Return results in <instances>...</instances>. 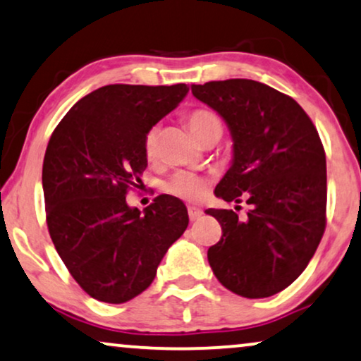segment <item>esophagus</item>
Here are the masks:
<instances>
[{
	"mask_svg": "<svg viewBox=\"0 0 361 361\" xmlns=\"http://www.w3.org/2000/svg\"><path fill=\"white\" fill-rule=\"evenodd\" d=\"M188 216H190L191 223H195V221H198L201 216H203V209L196 208V206H190V208H188Z\"/></svg>",
	"mask_w": 361,
	"mask_h": 361,
	"instance_id": "1",
	"label": "esophagus"
}]
</instances>
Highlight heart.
<instances>
[{
    "mask_svg": "<svg viewBox=\"0 0 361 361\" xmlns=\"http://www.w3.org/2000/svg\"><path fill=\"white\" fill-rule=\"evenodd\" d=\"M186 125H188L190 132L200 143L204 142L206 138L219 135L223 133V122H221L218 115L211 112L208 109H195L186 115ZM158 128L153 127L147 132L145 138H143V150L148 160L157 157L158 153ZM163 190L176 198L186 200V201H196L206 193L208 190V181L195 173L180 171L173 175L170 180L166 181Z\"/></svg>",
    "mask_w": 361,
    "mask_h": 361,
    "instance_id": "obj_1",
    "label": "heart"
}]
</instances>
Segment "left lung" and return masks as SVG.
Returning a JSON list of instances; mask_svg holds the SVG:
<instances>
[{"mask_svg":"<svg viewBox=\"0 0 361 361\" xmlns=\"http://www.w3.org/2000/svg\"><path fill=\"white\" fill-rule=\"evenodd\" d=\"M191 92L224 118L234 142L214 195L251 206L246 219L233 209H206L223 229L208 249L209 266L234 294L271 297L304 272L324 236L326 161L319 132L294 99L256 80H213Z\"/></svg>","mask_w":361,"mask_h":361,"instance_id":"1","label":"left lung"}]
</instances>
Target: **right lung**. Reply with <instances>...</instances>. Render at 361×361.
I'll use <instances>...</instances> for the list:
<instances>
[{
  "label": "right lung",
  "mask_w": 361,
  "mask_h": 361,
  "mask_svg": "<svg viewBox=\"0 0 361 361\" xmlns=\"http://www.w3.org/2000/svg\"><path fill=\"white\" fill-rule=\"evenodd\" d=\"M188 85H104L64 115L47 143L42 190L51 239L90 297L123 304L157 276L168 247L188 228L183 201L161 195L140 213L143 138L188 94Z\"/></svg>",
  "instance_id": "right-lung-1"
}]
</instances>
